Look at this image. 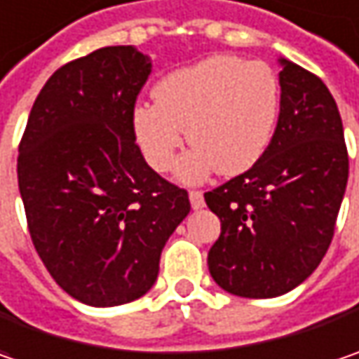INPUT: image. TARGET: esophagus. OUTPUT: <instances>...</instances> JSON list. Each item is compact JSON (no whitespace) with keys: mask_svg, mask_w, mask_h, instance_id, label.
Listing matches in <instances>:
<instances>
[{"mask_svg":"<svg viewBox=\"0 0 359 359\" xmlns=\"http://www.w3.org/2000/svg\"><path fill=\"white\" fill-rule=\"evenodd\" d=\"M189 199H191V207L193 209H203L205 207V197H203V193L197 191V189L189 191Z\"/></svg>","mask_w":359,"mask_h":359,"instance_id":"1","label":"esophagus"}]
</instances>
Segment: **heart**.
Wrapping results in <instances>:
<instances>
[{
	"label": "heart",
	"mask_w": 359,
	"mask_h": 359,
	"mask_svg": "<svg viewBox=\"0 0 359 359\" xmlns=\"http://www.w3.org/2000/svg\"><path fill=\"white\" fill-rule=\"evenodd\" d=\"M154 103L132 111V128L146 162L166 172L182 146L179 177L195 182L211 168L233 177L254 166L274 136L280 114V81L264 60L209 56L162 76Z\"/></svg>",
	"instance_id": "heart-1"
}]
</instances>
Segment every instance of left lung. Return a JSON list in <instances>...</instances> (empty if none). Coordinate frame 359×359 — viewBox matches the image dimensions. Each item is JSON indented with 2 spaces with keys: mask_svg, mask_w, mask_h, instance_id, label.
<instances>
[{
  "mask_svg": "<svg viewBox=\"0 0 359 359\" xmlns=\"http://www.w3.org/2000/svg\"><path fill=\"white\" fill-rule=\"evenodd\" d=\"M280 114L260 160L205 193L222 219L207 264L223 290L272 299L299 286L323 260L346 193L348 146L325 83L283 60Z\"/></svg>",
  "mask_w": 359,
  "mask_h": 359,
  "instance_id": "8db88e82",
  "label": "left lung"
}]
</instances>
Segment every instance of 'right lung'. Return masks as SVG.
<instances>
[{
	"label": "right lung",
	"instance_id": "right-lung-1",
	"mask_svg": "<svg viewBox=\"0 0 359 359\" xmlns=\"http://www.w3.org/2000/svg\"><path fill=\"white\" fill-rule=\"evenodd\" d=\"M150 60L105 46L62 65L36 97L18 154L34 248L56 285L91 306L136 301L191 211L142 156L132 128Z\"/></svg>",
	"mask_w": 359,
	"mask_h": 359
}]
</instances>
